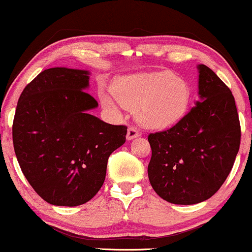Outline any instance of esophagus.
<instances>
[{"label": "esophagus", "instance_id": "obj_1", "mask_svg": "<svg viewBox=\"0 0 252 252\" xmlns=\"http://www.w3.org/2000/svg\"><path fill=\"white\" fill-rule=\"evenodd\" d=\"M140 136V132L137 130V128L135 127H129L128 130H127V135H126V139L130 141L133 139H136V137Z\"/></svg>", "mask_w": 252, "mask_h": 252}]
</instances>
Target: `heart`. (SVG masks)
I'll list each match as a JSON object with an SVG mask.
<instances>
[{"label": "heart", "instance_id": "1", "mask_svg": "<svg viewBox=\"0 0 252 252\" xmlns=\"http://www.w3.org/2000/svg\"><path fill=\"white\" fill-rule=\"evenodd\" d=\"M112 93L123 106L135 110L141 125L153 129L167 128L180 122L192 96L188 82L167 70L122 75L113 81ZM102 102L115 108L109 95H102Z\"/></svg>", "mask_w": 252, "mask_h": 252}]
</instances>
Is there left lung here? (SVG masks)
<instances>
[{"label": "left lung", "mask_w": 252, "mask_h": 252, "mask_svg": "<svg viewBox=\"0 0 252 252\" xmlns=\"http://www.w3.org/2000/svg\"><path fill=\"white\" fill-rule=\"evenodd\" d=\"M197 70L199 101L173 127L148 136L149 181L159 197L173 204H197L215 195L240 148L232 92L206 65Z\"/></svg>", "instance_id": "1"}]
</instances>
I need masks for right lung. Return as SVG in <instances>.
I'll return each instance as SVG.
<instances>
[{"mask_svg":"<svg viewBox=\"0 0 252 252\" xmlns=\"http://www.w3.org/2000/svg\"><path fill=\"white\" fill-rule=\"evenodd\" d=\"M87 70L51 67L24 89L12 125L13 148L36 194L57 206H77L97 194L113 151L127 127L110 125L89 111L98 103L85 92Z\"/></svg>","mask_w":252,"mask_h":252,"instance_id":"obj_1","label":"right lung"}]
</instances>
